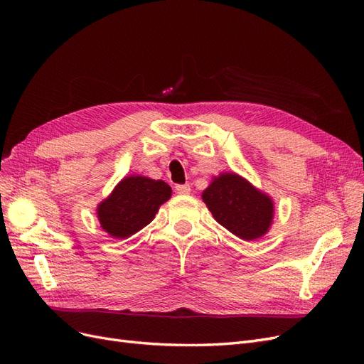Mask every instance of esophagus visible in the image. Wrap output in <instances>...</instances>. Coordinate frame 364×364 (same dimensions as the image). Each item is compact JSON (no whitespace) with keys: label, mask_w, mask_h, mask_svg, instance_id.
I'll list each match as a JSON object with an SVG mask.
<instances>
[{"label":"esophagus","mask_w":364,"mask_h":364,"mask_svg":"<svg viewBox=\"0 0 364 364\" xmlns=\"http://www.w3.org/2000/svg\"><path fill=\"white\" fill-rule=\"evenodd\" d=\"M190 191H191V186H190L188 183H185V185H176V193H178V194L186 196V194H190Z\"/></svg>","instance_id":"obj_1"}]
</instances>
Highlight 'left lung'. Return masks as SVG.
<instances>
[{
  "instance_id": "8db88e82",
  "label": "left lung",
  "mask_w": 364,
  "mask_h": 364,
  "mask_svg": "<svg viewBox=\"0 0 364 364\" xmlns=\"http://www.w3.org/2000/svg\"><path fill=\"white\" fill-rule=\"evenodd\" d=\"M202 199L217 222L241 240H257L272 225L273 200L235 173L214 178Z\"/></svg>"
}]
</instances>
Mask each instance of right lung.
<instances>
[{
	"label": "right lung",
	"instance_id": "add662e5",
	"mask_svg": "<svg viewBox=\"0 0 364 364\" xmlns=\"http://www.w3.org/2000/svg\"><path fill=\"white\" fill-rule=\"evenodd\" d=\"M170 197L171 188L164 181L127 176L98 205L97 217L109 235L127 238L147 226Z\"/></svg>",
	"mask_w": 364,
	"mask_h": 364
}]
</instances>
